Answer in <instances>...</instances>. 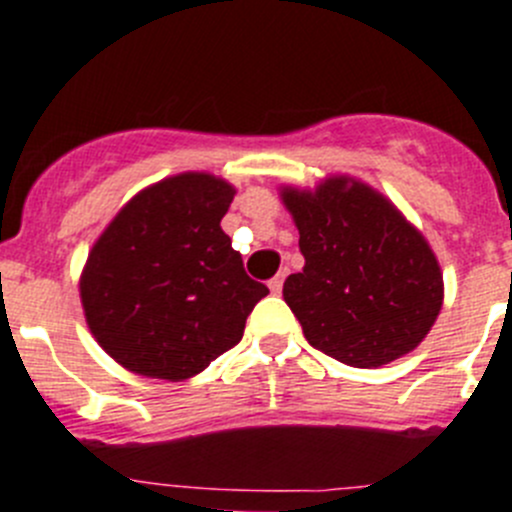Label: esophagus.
<instances>
[{
	"label": "esophagus",
	"instance_id": "34e87169",
	"mask_svg": "<svg viewBox=\"0 0 512 512\" xmlns=\"http://www.w3.org/2000/svg\"><path fill=\"white\" fill-rule=\"evenodd\" d=\"M285 275H288V270H280L278 275H275V278L270 280V290H272V293H280V290H283Z\"/></svg>",
	"mask_w": 512,
	"mask_h": 512
}]
</instances>
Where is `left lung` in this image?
Here are the masks:
<instances>
[{"label":"left lung","instance_id":"left-lung-1","mask_svg":"<svg viewBox=\"0 0 512 512\" xmlns=\"http://www.w3.org/2000/svg\"><path fill=\"white\" fill-rule=\"evenodd\" d=\"M283 202L305 257L283 298L310 346L356 369L417 348L442 308V272L422 234L381 194L343 176L313 194L285 189Z\"/></svg>","mask_w":512,"mask_h":512}]
</instances>
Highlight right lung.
<instances>
[{
	"label": "right lung",
	"mask_w": 512,
	"mask_h": 512,
	"mask_svg": "<svg viewBox=\"0 0 512 512\" xmlns=\"http://www.w3.org/2000/svg\"><path fill=\"white\" fill-rule=\"evenodd\" d=\"M232 199L222 179L174 176L133 197L95 242L80 280L85 318L128 371L189 379L242 341L270 290L219 227Z\"/></svg>",
	"instance_id": "add662e5"
}]
</instances>
